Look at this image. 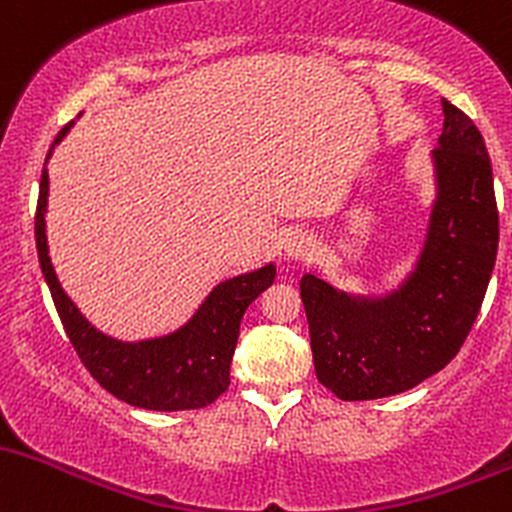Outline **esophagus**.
Instances as JSON below:
<instances>
[{
    "label": "esophagus",
    "mask_w": 512,
    "mask_h": 512,
    "mask_svg": "<svg viewBox=\"0 0 512 512\" xmlns=\"http://www.w3.org/2000/svg\"><path fill=\"white\" fill-rule=\"evenodd\" d=\"M283 249H285V256L290 258V261H307V258L314 254V241L309 234L292 232V234H287Z\"/></svg>",
    "instance_id": "1"
}]
</instances>
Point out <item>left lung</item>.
<instances>
[{
	"label": "left lung",
	"instance_id": "obj_1",
	"mask_svg": "<svg viewBox=\"0 0 512 512\" xmlns=\"http://www.w3.org/2000/svg\"><path fill=\"white\" fill-rule=\"evenodd\" d=\"M430 152L435 195L413 268L387 292H348L309 271L300 295L319 382L343 401L382 399L440 372L462 348L498 251V210L484 137L442 99Z\"/></svg>",
	"mask_w": 512,
	"mask_h": 512
}]
</instances>
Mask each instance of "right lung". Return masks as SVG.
I'll list each match as a JSON object with an SVG mask.
<instances>
[{
  "label": "right lung",
  "mask_w": 512,
  "mask_h": 512,
  "mask_svg": "<svg viewBox=\"0 0 512 512\" xmlns=\"http://www.w3.org/2000/svg\"><path fill=\"white\" fill-rule=\"evenodd\" d=\"M72 125L74 120L57 132L53 147L45 157V166ZM45 166L40 174L36 212L40 271L50 287L62 326L86 370L106 392L137 409L188 411L212 404L229 387V365L237 348L241 317L249 304L273 285L275 263L271 261L256 271L232 275L217 283L195 309L193 317L164 336L142 338V341L108 336L84 317L82 309L65 292L50 261L48 229H45L50 179Z\"/></svg>",
  "instance_id": "1"
}]
</instances>
